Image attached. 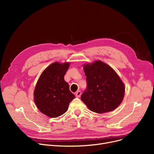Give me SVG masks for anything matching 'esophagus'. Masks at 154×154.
Returning <instances> with one entry per match:
<instances>
[{"label": "esophagus", "instance_id": "34e87169", "mask_svg": "<svg viewBox=\"0 0 154 154\" xmlns=\"http://www.w3.org/2000/svg\"><path fill=\"white\" fill-rule=\"evenodd\" d=\"M80 95H81V92H80V91L75 92V96L77 97H80Z\"/></svg>", "mask_w": 154, "mask_h": 154}]
</instances>
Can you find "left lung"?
Instances as JSON below:
<instances>
[{"label": "left lung", "mask_w": 154, "mask_h": 154, "mask_svg": "<svg viewBox=\"0 0 154 154\" xmlns=\"http://www.w3.org/2000/svg\"><path fill=\"white\" fill-rule=\"evenodd\" d=\"M84 69L87 88L81 100L91 111L98 114L116 109L125 94L124 85L116 72L99 60L85 65Z\"/></svg>", "instance_id": "1"}]
</instances>
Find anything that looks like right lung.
Segmentation results:
<instances>
[{"label":"right lung","instance_id":"add662e5","mask_svg":"<svg viewBox=\"0 0 154 154\" xmlns=\"http://www.w3.org/2000/svg\"><path fill=\"white\" fill-rule=\"evenodd\" d=\"M69 63L55 62L48 66L38 80L34 101L38 110L50 117H57L66 112L69 103L75 98L64 80Z\"/></svg>","mask_w":154,"mask_h":154}]
</instances>
